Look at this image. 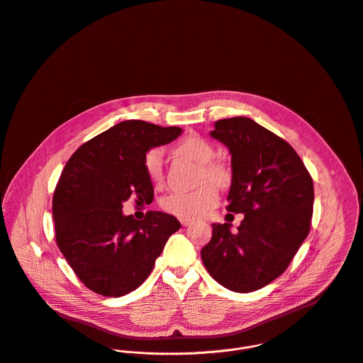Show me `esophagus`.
<instances>
[{
    "mask_svg": "<svg viewBox=\"0 0 363 363\" xmlns=\"http://www.w3.org/2000/svg\"><path fill=\"white\" fill-rule=\"evenodd\" d=\"M180 223H182V225H183V227H187V225H191V224H193V220L182 218V220H180Z\"/></svg>",
    "mask_w": 363,
    "mask_h": 363,
    "instance_id": "obj_1",
    "label": "esophagus"
}]
</instances>
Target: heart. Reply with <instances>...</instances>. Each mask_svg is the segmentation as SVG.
<instances>
[{
	"mask_svg": "<svg viewBox=\"0 0 363 363\" xmlns=\"http://www.w3.org/2000/svg\"><path fill=\"white\" fill-rule=\"evenodd\" d=\"M173 152L200 164V180H210L220 187H225L231 180L230 170L218 162H213L216 156L214 147L199 136H187L180 140ZM145 169L153 184H159L163 179V155L160 149H152L145 156ZM203 183L191 191H176L162 201V207L179 218H200L211 211L218 201V190L216 185Z\"/></svg>",
	"mask_w": 363,
	"mask_h": 363,
	"instance_id": "1",
	"label": "heart"
}]
</instances>
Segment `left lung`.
I'll return each mask as SVG.
<instances>
[{
  "instance_id": "8db88e82",
  "label": "left lung",
  "mask_w": 363,
  "mask_h": 363,
  "mask_svg": "<svg viewBox=\"0 0 363 363\" xmlns=\"http://www.w3.org/2000/svg\"><path fill=\"white\" fill-rule=\"evenodd\" d=\"M210 136L231 153L230 213L243 214L238 231L213 224L201 259L221 286L249 293L267 286L290 264L307 238L314 186L296 150L246 117L220 120Z\"/></svg>"
}]
</instances>
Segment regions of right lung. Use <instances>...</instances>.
Instances as JSON below:
<instances>
[{
    "mask_svg": "<svg viewBox=\"0 0 363 363\" xmlns=\"http://www.w3.org/2000/svg\"><path fill=\"white\" fill-rule=\"evenodd\" d=\"M179 126L122 121L83 143L67 160L53 194L56 242L77 277L93 291L121 297L150 274L176 217L149 211L138 221L122 213L129 197L152 203L146 153L174 140Z\"/></svg>",
    "mask_w": 363,
    "mask_h": 363,
    "instance_id": "obj_1",
    "label": "right lung"
}]
</instances>
